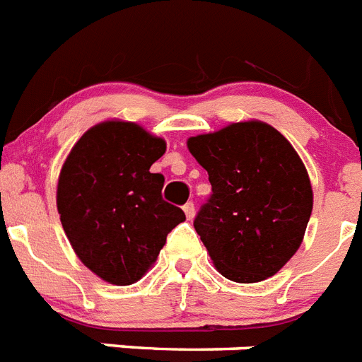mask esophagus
<instances>
[{
	"label": "esophagus",
	"mask_w": 362,
	"mask_h": 362,
	"mask_svg": "<svg viewBox=\"0 0 362 362\" xmlns=\"http://www.w3.org/2000/svg\"><path fill=\"white\" fill-rule=\"evenodd\" d=\"M183 211H185V214H187L188 219H192L194 214H196V206H194L192 202H188L187 205L183 206Z\"/></svg>",
	"instance_id": "esophagus-1"
}]
</instances>
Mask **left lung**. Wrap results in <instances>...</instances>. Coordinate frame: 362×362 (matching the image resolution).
<instances>
[{"instance_id": "8db88e82", "label": "left lung", "mask_w": 362, "mask_h": 362, "mask_svg": "<svg viewBox=\"0 0 362 362\" xmlns=\"http://www.w3.org/2000/svg\"><path fill=\"white\" fill-rule=\"evenodd\" d=\"M212 194L194 228L216 269L240 284L262 282L300 247L313 190L295 148L273 126L251 120L188 139Z\"/></svg>"}]
</instances>
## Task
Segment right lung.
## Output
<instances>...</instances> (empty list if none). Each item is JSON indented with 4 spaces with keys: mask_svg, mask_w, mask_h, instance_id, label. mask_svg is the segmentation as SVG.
Masks as SVG:
<instances>
[{
    "mask_svg": "<svg viewBox=\"0 0 362 362\" xmlns=\"http://www.w3.org/2000/svg\"><path fill=\"white\" fill-rule=\"evenodd\" d=\"M165 150V141L141 126L110 120L88 129L62 166V227L82 264L106 282L143 278L170 230L185 221V212L163 199L165 175L150 172Z\"/></svg>",
    "mask_w": 362,
    "mask_h": 362,
    "instance_id": "right-lung-1",
    "label": "right lung"
}]
</instances>
